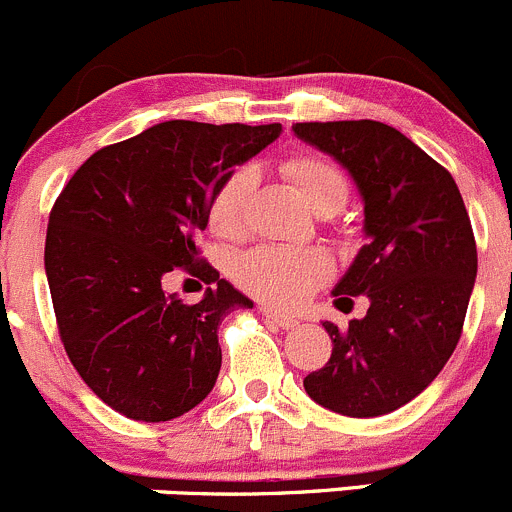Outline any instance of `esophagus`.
I'll return each instance as SVG.
<instances>
[{
    "instance_id": "esophagus-1",
    "label": "esophagus",
    "mask_w": 512,
    "mask_h": 512,
    "mask_svg": "<svg viewBox=\"0 0 512 512\" xmlns=\"http://www.w3.org/2000/svg\"><path fill=\"white\" fill-rule=\"evenodd\" d=\"M262 317H265L270 324H277V327H282V329H294L299 324V319L277 312V309H272V307H262Z\"/></svg>"
}]
</instances>
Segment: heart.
Returning a JSON list of instances; mask_svg holds the SVG:
<instances>
[{"label":"heart","mask_w":512,"mask_h":512,"mask_svg":"<svg viewBox=\"0 0 512 512\" xmlns=\"http://www.w3.org/2000/svg\"><path fill=\"white\" fill-rule=\"evenodd\" d=\"M282 170L314 213L334 215L347 203V175L332 160L292 156ZM255 185L257 170L252 165H240L220 180L208 208V220L215 235H242ZM329 275H332V262L324 252L297 250V247H255L232 262V277L237 285L275 307H297Z\"/></svg>","instance_id":"b5f03b06"}]
</instances>
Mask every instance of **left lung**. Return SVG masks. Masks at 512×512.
<instances>
[{
    "mask_svg": "<svg viewBox=\"0 0 512 512\" xmlns=\"http://www.w3.org/2000/svg\"><path fill=\"white\" fill-rule=\"evenodd\" d=\"M292 131L349 170L369 237L332 292L337 307L366 294V317L347 329L322 324L334 349L304 391L334 414H391L436 379L461 339L478 272L471 218L451 173L386 123L314 121Z\"/></svg>",
    "mask_w": 512,
    "mask_h": 512,
    "instance_id": "1",
    "label": "left lung"
}]
</instances>
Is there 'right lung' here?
Instances as JSON below:
<instances>
[{
  "label": "right lung",
  "mask_w": 512,
  "mask_h": 512,
  "mask_svg": "<svg viewBox=\"0 0 512 512\" xmlns=\"http://www.w3.org/2000/svg\"><path fill=\"white\" fill-rule=\"evenodd\" d=\"M280 133V123H158L96 151L56 198L44 267L59 337L118 414L170 421L213 391L218 327L252 299L200 260L195 240L220 180ZM178 269L216 287L185 305L162 289Z\"/></svg>",
  "instance_id": "add662e5"
}]
</instances>
